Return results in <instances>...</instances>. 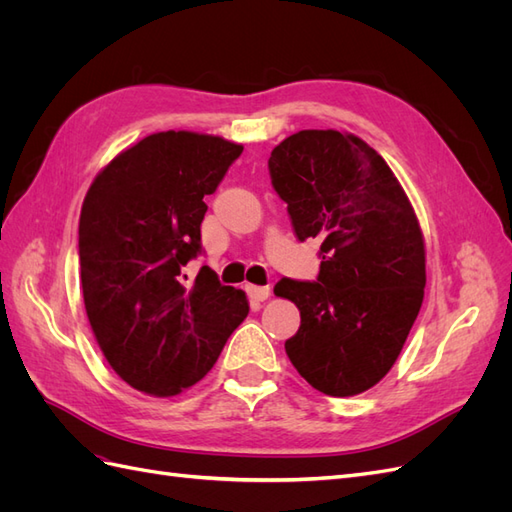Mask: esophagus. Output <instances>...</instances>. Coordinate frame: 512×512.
Instances as JSON below:
<instances>
[{
	"label": "esophagus",
	"instance_id": "esophagus-1",
	"mask_svg": "<svg viewBox=\"0 0 512 512\" xmlns=\"http://www.w3.org/2000/svg\"><path fill=\"white\" fill-rule=\"evenodd\" d=\"M245 292L250 294V299H254V301H267L271 297V288L269 286H252V284H247Z\"/></svg>",
	"mask_w": 512,
	"mask_h": 512
}]
</instances>
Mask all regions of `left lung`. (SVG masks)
<instances>
[{
  "label": "left lung",
  "mask_w": 512,
  "mask_h": 512,
  "mask_svg": "<svg viewBox=\"0 0 512 512\" xmlns=\"http://www.w3.org/2000/svg\"><path fill=\"white\" fill-rule=\"evenodd\" d=\"M269 175L297 239L320 241L316 282L282 277L273 290L301 312L288 359L316 391L359 395L389 374L423 305L421 226L389 164L354 134H292Z\"/></svg>",
  "instance_id": "1"
}]
</instances>
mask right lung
<instances>
[{"label": "right lung", "instance_id": "add662e5", "mask_svg": "<svg viewBox=\"0 0 512 512\" xmlns=\"http://www.w3.org/2000/svg\"><path fill=\"white\" fill-rule=\"evenodd\" d=\"M243 147L220 136L158 132L121 151L91 183L79 220L83 299L106 361L136 391L190 389L250 305L209 267L185 284L203 254L205 196Z\"/></svg>", "mask_w": 512, "mask_h": 512}]
</instances>
